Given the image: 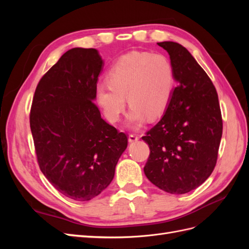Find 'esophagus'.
Returning a JSON list of instances; mask_svg holds the SVG:
<instances>
[{
    "instance_id": "esophagus-1",
    "label": "esophagus",
    "mask_w": 249,
    "mask_h": 249,
    "mask_svg": "<svg viewBox=\"0 0 249 249\" xmlns=\"http://www.w3.org/2000/svg\"><path fill=\"white\" fill-rule=\"evenodd\" d=\"M138 139H139V137L137 136V135H135V134H131L130 136H129V142H130V143L136 142Z\"/></svg>"
}]
</instances>
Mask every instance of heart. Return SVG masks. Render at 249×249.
Segmentation results:
<instances>
[{"label": "heart", "instance_id": "obj_1", "mask_svg": "<svg viewBox=\"0 0 249 249\" xmlns=\"http://www.w3.org/2000/svg\"><path fill=\"white\" fill-rule=\"evenodd\" d=\"M109 83L95 88V99L110 123H116L131 105L127 124L139 126L146 116L162 115L171 99L175 74L170 61L162 54L131 52L120 57L108 73Z\"/></svg>", "mask_w": 249, "mask_h": 249}]
</instances>
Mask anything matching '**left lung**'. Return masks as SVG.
Instances as JSON below:
<instances>
[{
	"label": "left lung",
	"instance_id": "1",
	"mask_svg": "<svg viewBox=\"0 0 249 249\" xmlns=\"http://www.w3.org/2000/svg\"><path fill=\"white\" fill-rule=\"evenodd\" d=\"M168 53L178 86L160 122L146 136V178L171 194L196 189L212 173L222 136V118L212 81L186 48L158 42Z\"/></svg>",
	"mask_w": 249,
	"mask_h": 249
}]
</instances>
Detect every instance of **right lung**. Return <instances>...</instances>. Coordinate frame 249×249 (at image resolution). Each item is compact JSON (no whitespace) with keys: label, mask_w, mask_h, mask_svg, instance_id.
Instances as JSON below:
<instances>
[{"label":"right lung","mask_w":249,"mask_h":249,"mask_svg":"<svg viewBox=\"0 0 249 249\" xmlns=\"http://www.w3.org/2000/svg\"><path fill=\"white\" fill-rule=\"evenodd\" d=\"M104 60L95 49L73 48L36 87L30 126L40 170L64 196L87 201L114 178L127 146L94 105Z\"/></svg>","instance_id":"1"}]
</instances>
